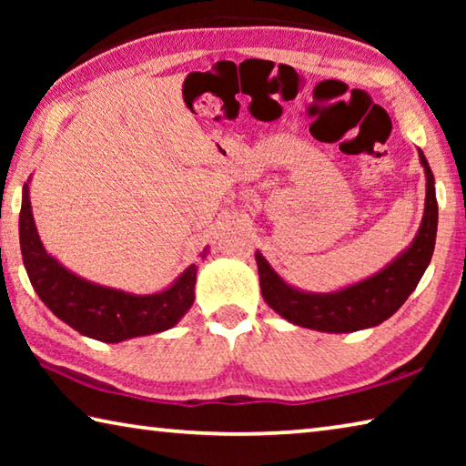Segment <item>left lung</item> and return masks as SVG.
<instances>
[{"mask_svg": "<svg viewBox=\"0 0 466 466\" xmlns=\"http://www.w3.org/2000/svg\"><path fill=\"white\" fill-rule=\"evenodd\" d=\"M420 162L425 170V209L420 230L405 252L378 271L372 278L353 283L330 294H312L288 286L271 269L267 258L257 250L261 294L271 309L298 327L325 330V333H353L376 327L390 319L417 288L431 261L438 232V201L433 175L420 149Z\"/></svg>", "mask_w": 466, "mask_h": 466, "instance_id": "obj_1", "label": "left lung"}]
</instances>
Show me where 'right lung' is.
Wrapping results in <instances>:
<instances>
[{"label": "right lung", "mask_w": 466, "mask_h": 466, "mask_svg": "<svg viewBox=\"0 0 466 466\" xmlns=\"http://www.w3.org/2000/svg\"><path fill=\"white\" fill-rule=\"evenodd\" d=\"M20 250L28 279L46 309L77 333L96 341L119 343L162 333L175 327L193 306L197 265H188L170 288L147 296L98 286L66 269L38 238L28 183L22 188ZM208 252L205 248L201 257Z\"/></svg>", "instance_id": "right-lung-1"}]
</instances>
